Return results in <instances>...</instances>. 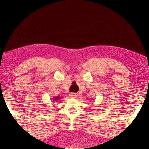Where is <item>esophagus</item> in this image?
Here are the masks:
<instances>
[{
	"instance_id": "1",
	"label": "esophagus",
	"mask_w": 149,
	"mask_h": 149,
	"mask_svg": "<svg viewBox=\"0 0 149 149\" xmlns=\"http://www.w3.org/2000/svg\"><path fill=\"white\" fill-rule=\"evenodd\" d=\"M77 94L75 93H71L70 94V97L71 98H74V99L75 97H77Z\"/></svg>"
}]
</instances>
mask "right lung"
I'll use <instances>...</instances> for the list:
<instances>
[{"label": "right lung", "instance_id": "add662e5", "mask_svg": "<svg viewBox=\"0 0 149 149\" xmlns=\"http://www.w3.org/2000/svg\"><path fill=\"white\" fill-rule=\"evenodd\" d=\"M60 98H61V97H60L59 96H56V97H54V100H56V101H57V100H59L60 99Z\"/></svg>", "mask_w": 149, "mask_h": 149}]
</instances>
